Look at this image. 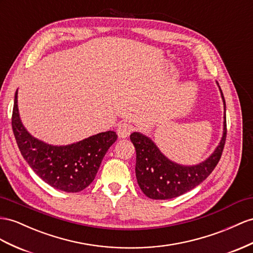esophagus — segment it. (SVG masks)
Segmentation results:
<instances>
[{
    "instance_id": "34e87169",
    "label": "esophagus",
    "mask_w": 253,
    "mask_h": 253,
    "mask_svg": "<svg viewBox=\"0 0 253 253\" xmlns=\"http://www.w3.org/2000/svg\"><path fill=\"white\" fill-rule=\"evenodd\" d=\"M133 130V128L130 124H128V123H122L118 126V129H116V132H118L119 138H127L129 137V134L131 133V131Z\"/></svg>"
}]
</instances>
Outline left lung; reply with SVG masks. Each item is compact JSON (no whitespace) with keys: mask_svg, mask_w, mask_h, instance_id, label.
<instances>
[{"mask_svg":"<svg viewBox=\"0 0 253 253\" xmlns=\"http://www.w3.org/2000/svg\"><path fill=\"white\" fill-rule=\"evenodd\" d=\"M219 89L225 111V100L220 86ZM223 119V134L219 145L209 158L196 166H182L171 161L150 138L140 132H132L130 140L137 153L135 176L145 196L154 200L173 199L193 189L206 179L222 155L226 138L225 114Z\"/></svg>","mask_w":253,"mask_h":253,"instance_id":"1","label":"left lung"}]
</instances>
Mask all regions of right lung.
I'll return each mask as SVG.
<instances>
[{
    "label": "right lung",
    "mask_w": 253,
    "mask_h": 253,
    "mask_svg": "<svg viewBox=\"0 0 253 253\" xmlns=\"http://www.w3.org/2000/svg\"><path fill=\"white\" fill-rule=\"evenodd\" d=\"M15 94L11 126L19 150L38 176L53 188L79 192L93 182L101 161L118 139L114 131L97 133L69 145L54 146L34 138L22 125Z\"/></svg>",
    "instance_id": "obj_1"
}]
</instances>
